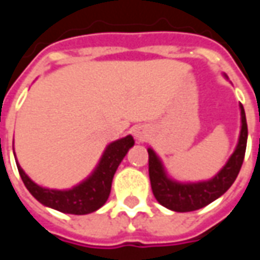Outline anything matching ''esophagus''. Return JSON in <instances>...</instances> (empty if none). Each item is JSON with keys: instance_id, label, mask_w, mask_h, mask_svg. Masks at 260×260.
<instances>
[{"instance_id": "1", "label": "esophagus", "mask_w": 260, "mask_h": 260, "mask_svg": "<svg viewBox=\"0 0 260 260\" xmlns=\"http://www.w3.org/2000/svg\"><path fill=\"white\" fill-rule=\"evenodd\" d=\"M134 136L136 138V141H139V142L145 141V139L147 138L146 129H145L143 126H138V128H135V129H134Z\"/></svg>"}]
</instances>
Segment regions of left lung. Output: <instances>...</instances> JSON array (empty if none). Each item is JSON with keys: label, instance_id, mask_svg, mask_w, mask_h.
<instances>
[{"label": "left lung", "instance_id": "1", "mask_svg": "<svg viewBox=\"0 0 260 260\" xmlns=\"http://www.w3.org/2000/svg\"><path fill=\"white\" fill-rule=\"evenodd\" d=\"M240 111L241 131L235 150L230 156L227 163L224 164L223 169L210 180L198 181V182H180L173 180L169 177L164 169L163 161L160 160L156 152L152 147L147 149L150 185H152L153 195L160 205H163L173 212H193L216 201L234 184L244 161L246 141H248V125H246L245 111L242 104H240Z\"/></svg>", "mask_w": 260, "mask_h": 260}]
</instances>
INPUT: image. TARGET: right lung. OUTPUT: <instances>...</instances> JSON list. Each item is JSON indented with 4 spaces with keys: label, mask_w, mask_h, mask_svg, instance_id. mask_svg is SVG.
Masks as SVG:
<instances>
[{
    "label": "right lung",
    "mask_w": 260,
    "mask_h": 260,
    "mask_svg": "<svg viewBox=\"0 0 260 260\" xmlns=\"http://www.w3.org/2000/svg\"><path fill=\"white\" fill-rule=\"evenodd\" d=\"M134 143L135 141L131 135L111 142L91 174L71 189H50L37 185L22 170L18 160L16 166L27 191L42 205L68 214H89L99 210L107 202L114 174Z\"/></svg>",
    "instance_id": "1"
}]
</instances>
